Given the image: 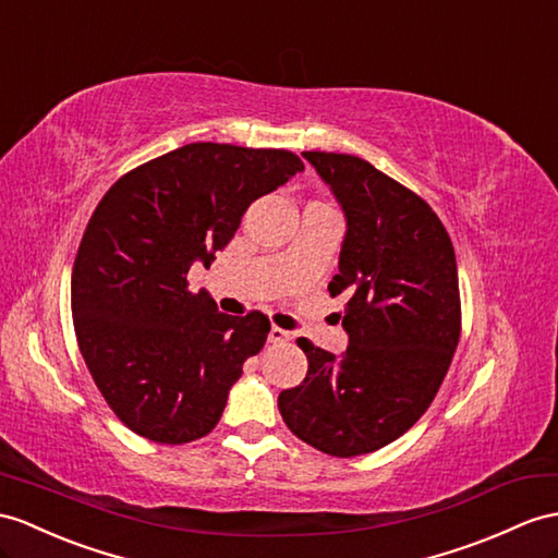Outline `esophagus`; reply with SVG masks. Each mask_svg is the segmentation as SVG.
I'll return each instance as SVG.
<instances>
[{
  "instance_id": "esophagus-1",
  "label": "esophagus",
  "mask_w": 558,
  "mask_h": 558,
  "mask_svg": "<svg viewBox=\"0 0 558 558\" xmlns=\"http://www.w3.org/2000/svg\"><path fill=\"white\" fill-rule=\"evenodd\" d=\"M267 338H269V343H287L289 338H291V333L287 329H281V326H271Z\"/></svg>"
}]
</instances>
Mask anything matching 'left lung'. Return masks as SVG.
<instances>
[{
    "label": "left lung",
    "instance_id": "obj_1",
    "mask_svg": "<svg viewBox=\"0 0 558 558\" xmlns=\"http://www.w3.org/2000/svg\"><path fill=\"white\" fill-rule=\"evenodd\" d=\"M345 217L331 298L345 295L341 355L298 338L301 386L279 392L293 436L331 457L381 450L436 398L459 343V277L450 234L424 198L372 162L305 151Z\"/></svg>",
    "mask_w": 558,
    "mask_h": 558
}]
</instances>
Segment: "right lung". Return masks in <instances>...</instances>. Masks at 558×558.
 I'll list each match as a JSON object with an SVG mask.
<instances>
[{
    "label": "right lung",
    "mask_w": 558,
    "mask_h": 558,
    "mask_svg": "<svg viewBox=\"0 0 558 558\" xmlns=\"http://www.w3.org/2000/svg\"><path fill=\"white\" fill-rule=\"evenodd\" d=\"M303 170L281 148L186 144L120 177L94 210L71 279L75 336L101 396L142 438L182 445L217 426L269 322L225 315L186 289V271L208 267L251 203Z\"/></svg>",
    "instance_id": "right-lung-1"
}]
</instances>
